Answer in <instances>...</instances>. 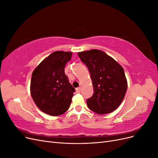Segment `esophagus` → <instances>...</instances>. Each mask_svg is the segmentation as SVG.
Masks as SVG:
<instances>
[{
	"instance_id": "obj_1",
	"label": "esophagus",
	"mask_w": 158,
	"mask_h": 158,
	"mask_svg": "<svg viewBox=\"0 0 158 158\" xmlns=\"http://www.w3.org/2000/svg\"><path fill=\"white\" fill-rule=\"evenodd\" d=\"M76 93H80L81 92V88H77L76 89Z\"/></svg>"
}]
</instances>
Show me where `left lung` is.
I'll return each instance as SVG.
<instances>
[{"mask_svg": "<svg viewBox=\"0 0 158 158\" xmlns=\"http://www.w3.org/2000/svg\"><path fill=\"white\" fill-rule=\"evenodd\" d=\"M88 67L92 80L94 94L87 106L98 114H107L118 107L125 98L127 81L122 66L106 52L92 49L78 52Z\"/></svg>", "mask_w": 158, "mask_h": 158, "instance_id": "1", "label": "left lung"}]
</instances>
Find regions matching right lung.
<instances>
[{
  "label": "right lung",
  "mask_w": 158,
  "mask_h": 158,
  "mask_svg": "<svg viewBox=\"0 0 158 158\" xmlns=\"http://www.w3.org/2000/svg\"><path fill=\"white\" fill-rule=\"evenodd\" d=\"M71 52L55 51L33 70L30 84L31 97L41 111L58 116L69 109L75 89L64 73Z\"/></svg>",
  "instance_id": "1"
}]
</instances>
